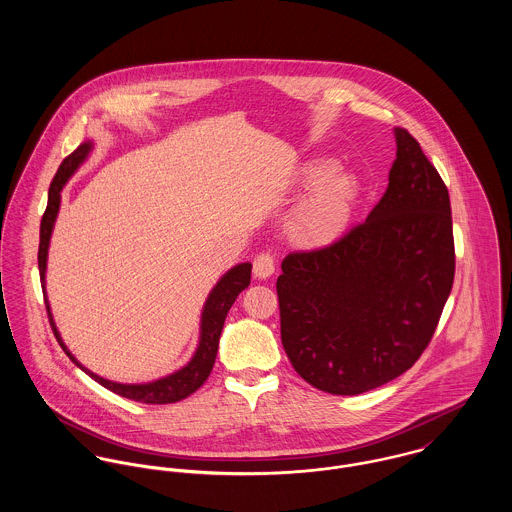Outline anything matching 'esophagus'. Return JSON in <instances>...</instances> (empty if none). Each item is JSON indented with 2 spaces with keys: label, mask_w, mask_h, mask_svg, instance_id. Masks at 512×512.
I'll return each instance as SVG.
<instances>
[{
  "label": "esophagus",
  "mask_w": 512,
  "mask_h": 512,
  "mask_svg": "<svg viewBox=\"0 0 512 512\" xmlns=\"http://www.w3.org/2000/svg\"><path fill=\"white\" fill-rule=\"evenodd\" d=\"M254 278L258 280H268L274 272H276V262L270 254H260L254 258V266H252Z\"/></svg>",
  "instance_id": "esophagus-1"
}]
</instances>
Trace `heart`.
<instances>
[{
  "label": "heart",
  "instance_id": "b5f03b06",
  "mask_svg": "<svg viewBox=\"0 0 512 512\" xmlns=\"http://www.w3.org/2000/svg\"><path fill=\"white\" fill-rule=\"evenodd\" d=\"M301 187L311 189L288 219V236L303 250H323L339 242L351 228L359 201L361 181L349 171H337L333 159H313L299 173Z\"/></svg>",
  "mask_w": 512,
  "mask_h": 512
}]
</instances>
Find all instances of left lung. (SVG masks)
Here are the masks:
<instances>
[{"label":"left lung","instance_id":"obj_1","mask_svg":"<svg viewBox=\"0 0 512 512\" xmlns=\"http://www.w3.org/2000/svg\"><path fill=\"white\" fill-rule=\"evenodd\" d=\"M388 187L363 224L282 262V345L295 372L339 396L378 388L428 347L455 274L449 193L420 144L394 128Z\"/></svg>","mask_w":512,"mask_h":512}]
</instances>
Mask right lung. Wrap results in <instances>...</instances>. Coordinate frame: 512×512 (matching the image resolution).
Returning a JSON list of instances; mask_svg holds the SVG:
<instances>
[{"instance_id": "right-lung-1", "label": "right lung", "mask_w": 512, "mask_h": 512, "mask_svg": "<svg viewBox=\"0 0 512 512\" xmlns=\"http://www.w3.org/2000/svg\"><path fill=\"white\" fill-rule=\"evenodd\" d=\"M92 149H94V142H90V140L76 147L73 153L61 163V167H59V171H57V175H55V179H53V183L49 187V203H47V211H45L43 220H41V240H39V256H37V260H39V274H41V286H43V293H45L49 321H51L53 333H55L59 345L63 347V351L67 353V357L80 370H84L92 380H96L104 388L112 390L114 394H120L124 398L136 400V402H144V404H173V402H179V400L191 396L209 378L213 365H215V359H217L220 333H222V327H224V319L228 315V309L236 301L238 293L244 292L250 286L252 264L250 262H242V264L232 266L220 278L219 282L215 284V288L209 292V295H207V301H205L203 311H201L199 343H197V349H195V353H193V357L189 359L187 365L173 370L171 374H165V376L149 380V382H140V384L114 382V380L98 376L92 370H88L86 366L80 365V361H76V357L69 351V347L65 345V341H63V337H61V333H59V329L55 325L45 286H47L49 244H51V234H53V228H55V220L59 217V209H61V193H63L67 181L78 171V167L88 159Z\"/></svg>"}]
</instances>
